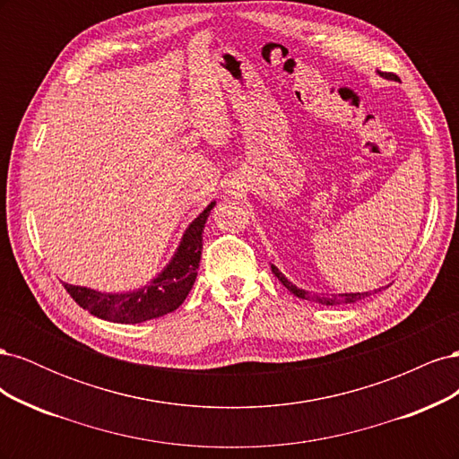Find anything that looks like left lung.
<instances>
[{"label":"left lung","instance_id":"obj_1","mask_svg":"<svg viewBox=\"0 0 459 459\" xmlns=\"http://www.w3.org/2000/svg\"><path fill=\"white\" fill-rule=\"evenodd\" d=\"M272 272H273V275L277 277V280H280V281L287 287V290H290V293H293L295 297L304 299V300H316V302H319V304H329V307H333V304H349V302H356V300H362V299H366V297L371 295V293H344V295H331L329 299L317 297V295L310 297L308 290L297 289L293 283L287 281V277H285L280 270H277V268L273 266V264H272Z\"/></svg>","mask_w":459,"mask_h":459}]
</instances>
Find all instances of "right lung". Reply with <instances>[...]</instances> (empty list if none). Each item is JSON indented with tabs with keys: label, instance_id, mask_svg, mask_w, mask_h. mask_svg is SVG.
Listing matches in <instances>:
<instances>
[{
	"label": "right lung",
	"instance_id": "right-lung-1",
	"mask_svg": "<svg viewBox=\"0 0 459 459\" xmlns=\"http://www.w3.org/2000/svg\"><path fill=\"white\" fill-rule=\"evenodd\" d=\"M214 203L193 220L184 233L178 253L164 272L147 287L124 295H107L97 290L65 283L66 293L90 314L117 324H142L160 317L182 307L187 293L195 283L197 268L203 251V230Z\"/></svg>",
	"mask_w": 459,
	"mask_h": 459
}]
</instances>
